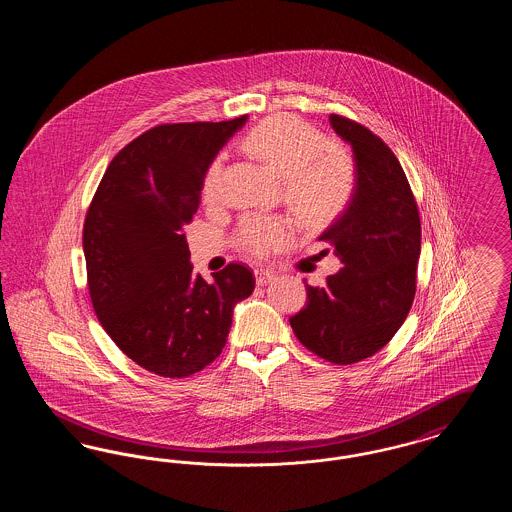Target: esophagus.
<instances>
[{"label": "esophagus", "mask_w": 512, "mask_h": 512, "mask_svg": "<svg viewBox=\"0 0 512 512\" xmlns=\"http://www.w3.org/2000/svg\"><path fill=\"white\" fill-rule=\"evenodd\" d=\"M272 278H274V272H270L267 268H257L255 270V280H257L259 286H267Z\"/></svg>", "instance_id": "obj_1"}]
</instances>
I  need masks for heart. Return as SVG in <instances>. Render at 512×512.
<instances>
[{
	"mask_svg": "<svg viewBox=\"0 0 512 512\" xmlns=\"http://www.w3.org/2000/svg\"><path fill=\"white\" fill-rule=\"evenodd\" d=\"M244 149L282 178L286 205L307 224L334 219L355 190L357 167L351 151L292 115H276L251 128ZM220 184L222 161L217 157L203 176V199L219 201ZM293 234L292 220L247 215L238 226V244L251 257L263 259L290 244Z\"/></svg>",
	"mask_w": 512,
	"mask_h": 512,
	"instance_id": "obj_1",
	"label": "heart"
}]
</instances>
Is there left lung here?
<instances>
[{
    "label": "left lung",
    "mask_w": 512,
    "mask_h": 512,
    "mask_svg": "<svg viewBox=\"0 0 512 512\" xmlns=\"http://www.w3.org/2000/svg\"><path fill=\"white\" fill-rule=\"evenodd\" d=\"M330 124L351 144L357 163V188L347 211L320 236L343 268L326 278L324 288L307 284V305L290 324L297 340L320 359L353 365L378 353L411 311L420 215L386 142L341 115H330Z\"/></svg>",
    "instance_id": "1"
}]
</instances>
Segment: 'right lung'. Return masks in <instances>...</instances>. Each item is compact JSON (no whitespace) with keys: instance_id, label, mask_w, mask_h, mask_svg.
<instances>
[{"instance_id":"obj_1","label":"right lung","mask_w":512,"mask_h":512,"mask_svg":"<svg viewBox=\"0 0 512 512\" xmlns=\"http://www.w3.org/2000/svg\"><path fill=\"white\" fill-rule=\"evenodd\" d=\"M244 122L149 128L113 157L86 213L82 244L99 322L126 357L163 378L211 365L234 305L255 288L240 263L215 272L213 284L194 274L184 234L209 163Z\"/></svg>"}]
</instances>
